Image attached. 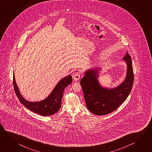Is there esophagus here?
<instances>
[{
    "label": "esophagus",
    "mask_w": 152,
    "mask_h": 152,
    "mask_svg": "<svg viewBox=\"0 0 152 152\" xmlns=\"http://www.w3.org/2000/svg\"><path fill=\"white\" fill-rule=\"evenodd\" d=\"M80 74L78 72H75V74L73 75V78L75 80H78L80 79Z\"/></svg>",
    "instance_id": "34e87169"
}]
</instances>
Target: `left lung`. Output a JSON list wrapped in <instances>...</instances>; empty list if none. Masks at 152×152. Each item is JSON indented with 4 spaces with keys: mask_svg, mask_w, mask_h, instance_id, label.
<instances>
[{
    "mask_svg": "<svg viewBox=\"0 0 152 152\" xmlns=\"http://www.w3.org/2000/svg\"><path fill=\"white\" fill-rule=\"evenodd\" d=\"M122 60L126 64L125 79L114 88L104 87L98 78L100 67H94L84 72V76L80 80L86 106L90 112L96 115H104L114 112L125 101L131 91L134 75L132 60L126 52Z\"/></svg>",
    "mask_w": 152,
    "mask_h": 152,
    "instance_id": "8db88e82",
    "label": "left lung"
}]
</instances>
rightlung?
Here are the masks:
<instances>
[{
    "mask_svg": "<svg viewBox=\"0 0 152 152\" xmlns=\"http://www.w3.org/2000/svg\"><path fill=\"white\" fill-rule=\"evenodd\" d=\"M72 76L68 75L57 83L51 93L45 99L39 101L31 102L25 99L21 94L16 84L13 72L14 88L20 102L28 109L44 116H50L58 112L61 106V100L64 90L72 83Z\"/></svg>",
    "mask_w": 152,
    "mask_h": 152,
    "instance_id": "add662e5",
    "label": "right lung"
}]
</instances>
